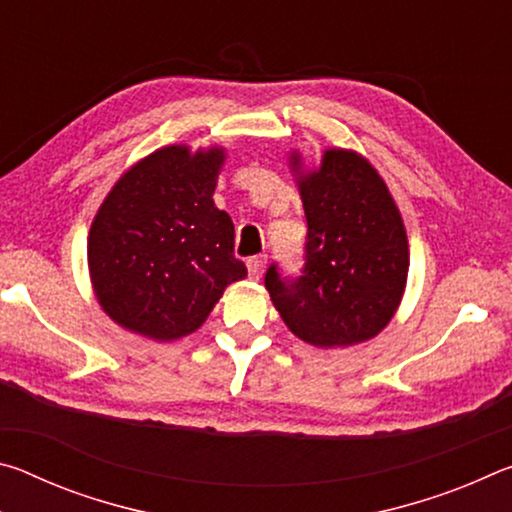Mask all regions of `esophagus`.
Listing matches in <instances>:
<instances>
[{"label": "esophagus", "mask_w": 512, "mask_h": 512, "mask_svg": "<svg viewBox=\"0 0 512 512\" xmlns=\"http://www.w3.org/2000/svg\"><path fill=\"white\" fill-rule=\"evenodd\" d=\"M246 266H248V275L253 277V280H259V277L264 275V268H266V255L250 257L248 262H246Z\"/></svg>", "instance_id": "34e87169"}]
</instances>
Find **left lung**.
Instances as JSON below:
<instances>
[{
  "label": "left lung",
  "mask_w": 512,
  "mask_h": 512,
  "mask_svg": "<svg viewBox=\"0 0 512 512\" xmlns=\"http://www.w3.org/2000/svg\"><path fill=\"white\" fill-rule=\"evenodd\" d=\"M307 219L305 266L284 277L271 264L264 284L293 334L316 348L377 336L400 307L409 241L400 210L377 169L359 153L327 149L320 169L291 155Z\"/></svg>",
  "instance_id": "obj_1"
}]
</instances>
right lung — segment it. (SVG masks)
I'll return each mask as SVG.
<instances>
[{"label": "right lung", "mask_w": 512, "mask_h": 512, "mask_svg": "<svg viewBox=\"0 0 512 512\" xmlns=\"http://www.w3.org/2000/svg\"><path fill=\"white\" fill-rule=\"evenodd\" d=\"M225 151L164 146L128 169L94 216L92 287L117 325L153 341L196 332L228 284L244 280L235 225L214 205Z\"/></svg>", "instance_id": "obj_1"}]
</instances>
